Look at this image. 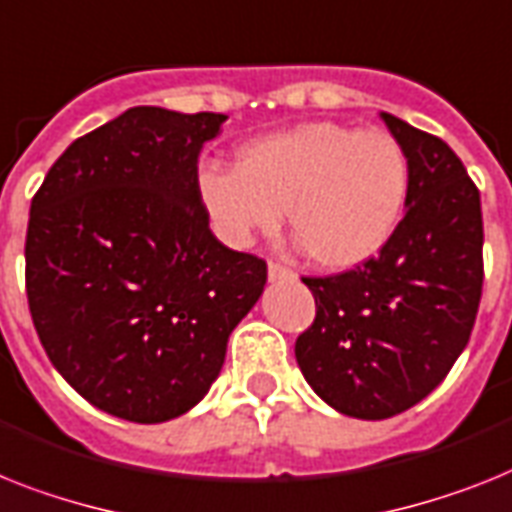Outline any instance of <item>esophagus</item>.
Instances as JSON below:
<instances>
[{
    "label": "esophagus",
    "mask_w": 512,
    "mask_h": 512,
    "mask_svg": "<svg viewBox=\"0 0 512 512\" xmlns=\"http://www.w3.org/2000/svg\"><path fill=\"white\" fill-rule=\"evenodd\" d=\"M296 273L289 268V265L278 263V260H270L268 265V278L270 281H289V278H294Z\"/></svg>",
    "instance_id": "34e87169"
}]
</instances>
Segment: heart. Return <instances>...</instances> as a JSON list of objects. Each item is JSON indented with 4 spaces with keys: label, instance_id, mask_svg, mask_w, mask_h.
<instances>
[{
    "label": "heart",
    "instance_id": "1",
    "mask_svg": "<svg viewBox=\"0 0 512 512\" xmlns=\"http://www.w3.org/2000/svg\"><path fill=\"white\" fill-rule=\"evenodd\" d=\"M197 184L229 244L273 234L286 210L309 260L346 270L367 263L398 231L409 158L385 130L312 122L249 143L236 169L205 166Z\"/></svg>",
    "mask_w": 512,
    "mask_h": 512
}]
</instances>
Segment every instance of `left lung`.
Wrapping results in <instances>:
<instances>
[{"label": "left lung", "instance_id": "1", "mask_svg": "<svg viewBox=\"0 0 512 512\" xmlns=\"http://www.w3.org/2000/svg\"><path fill=\"white\" fill-rule=\"evenodd\" d=\"M382 119L409 158V208L380 255L302 278L315 322L294 349L312 390L356 419L401 414L445 380L484 283L482 200L466 166L440 137Z\"/></svg>", "mask_w": 512, "mask_h": 512}]
</instances>
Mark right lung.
I'll return each mask as SVG.
<instances>
[{"instance_id": "add662e5", "label": "right lung", "mask_w": 512, "mask_h": 512, "mask_svg": "<svg viewBox=\"0 0 512 512\" xmlns=\"http://www.w3.org/2000/svg\"><path fill=\"white\" fill-rule=\"evenodd\" d=\"M223 114L135 106L77 137L30 203L25 291L46 356L85 401L158 424L210 390L268 263L210 231L197 156Z\"/></svg>"}]
</instances>
